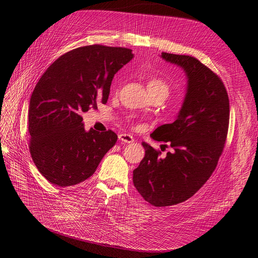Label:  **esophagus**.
<instances>
[{"mask_svg":"<svg viewBox=\"0 0 258 258\" xmlns=\"http://www.w3.org/2000/svg\"><path fill=\"white\" fill-rule=\"evenodd\" d=\"M118 140L121 141L122 143H125V144H132L134 142V139L130 136V134H126V133L119 134Z\"/></svg>","mask_w":258,"mask_h":258,"instance_id":"34e87169","label":"esophagus"}]
</instances>
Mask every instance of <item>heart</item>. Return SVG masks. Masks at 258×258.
Wrapping results in <instances>:
<instances>
[{
    "mask_svg": "<svg viewBox=\"0 0 258 258\" xmlns=\"http://www.w3.org/2000/svg\"><path fill=\"white\" fill-rule=\"evenodd\" d=\"M148 88H161L168 92V86L166 85V83L163 80L156 79V78H152L148 82Z\"/></svg>",
    "mask_w": 258,
    "mask_h": 258,
    "instance_id": "1",
    "label": "heart"
}]
</instances>
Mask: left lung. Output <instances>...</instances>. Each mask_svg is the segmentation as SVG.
<instances>
[{
	"label": "left lung",
	"instance_id": "1",
	"mask_svg": "<svg viewBox=\"0 0 258 258\" xmlns=\"http://www.w3.org/2000/svg\"><path fill=\"white\" fill-rule=\"evenodd\" d=\"M161 57L183 70L187 89L175 120L151 134L173 151L163 157L142 143L145 157L133 171L134 187L155 207L185 202L202 188L222 155L230 116L227 90L213 71L193 56L162 52Z\"/></svg>",
	"mask_w": 258,
	"mask_h": 258
}]
</instances>
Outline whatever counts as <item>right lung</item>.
Segmentation results:
<instances>
[{
	"mask_svg": "<svg viewBox=\"0 0 258 258\" xmlns=\"http://www.w3.org/2000/svg\"><path fill=\"white\" fill-rule=\"evenodd\" d=\"M133 58L131 49L84 46L47 68L31 94L30 154L40 173L58 187L89 178L117 136L86 131L82 113L106 104L115 73Z\"/></svg>",
	"mask_w": 258,
	"mask_h": 258,
	"instance_id": "1",
	"label": "right lung"
}]
</instances>
